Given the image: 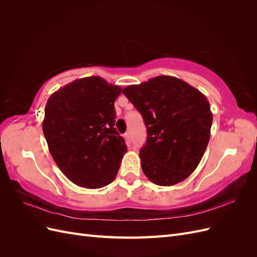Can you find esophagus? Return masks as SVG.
I'll use <instances>...</instances> for the list:
<instances>
[{
  "mask_svg": "<svg viewBox=\"0 0 257 257\" xmlns=\"http://www.w3.org/2000/svg\"><path fill=\"white\" fill-rule=\"evenodd\" d=\"M124 139H125L127 144H131V134H130V132H126V133L124 134Z\"/></svg>",
  "mask_w": 257,
  "mask_h": 257,
  "instance_id": "34e87169",
  "label": "esophagus"
}]
</instances>
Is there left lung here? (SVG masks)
<instances>
[{
  "mask_svg": "<svg viewBox=\"0 0 257 257\" xmlns=\"http://www.w3.org/2000/svg\"><path fill=\"white\" fill-rule=\"evenodd\" d=\"M122 93L145 120L148 136L139 158L146 177L161 186L185 180L210 139L212 112L207 97L173 76L128 85Z\"/></svg>",
  "mask_w": 257,
  "mask_h": 257,
  "instance_id": "obj_1",
  "label": "left lung"
}]
</instances>
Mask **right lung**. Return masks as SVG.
<instances>
[{"instance_id":"obj_1","label":"right lung","mask_w":257,"mask_h":257,"mask_svg":"<svg viewBox=\"0 0 257 257\" xmlns=\"http://www.w3.org/2000/svg\"><path fill=\"white\" fill-rule=\"evenodd\" d=\"M121 91L91 76L60 88L46 104L43 132L48 149L61 172L81 188L111 183L127 151L113 127V104Z\"/></svg>"}]
</instances>
